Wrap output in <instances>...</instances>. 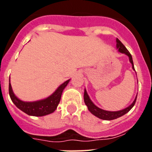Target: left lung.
Masks as SVG:
<instances>
[{"label": "left lung", "instance_id": "1", "mask_svg": "<svg viewBox=\"0 0 152 152\" xmlns=\"http://www.w3.org/2000/svg\"><path fill=\"white\" fill-rule=\"evenodd\" d=\"M116 49H118V51H119V52L123 53V54L126 55V56H128L129 58V61L132 64V69L135 70V68H134L133 61H132V58L131 54H130L129 52V51L127 50V49L125 47V45H123L118 39H116ZM136 98L137 96H135V99L134 100V101L132 102V103L130 104L128 107L125 108L124 110H122L119 111H107L99 108V107H96V106L95 105L94 103H93L92 100L90 99V96H88L86 89H84V103H85L86 106L88 107L90 112H91L93 115H94L95 116L100 118V119H103V120H113V119H117V118L120 117V116H123V115L127 113L134 107V105H135V101H136Z\"/></svg>", "mask_w": 152, "mask_h": 152}]
</instances>
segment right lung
Listing matches in <instances>:
<instances>
[{"label":"right lung","instance_id":"add662e5","mask_svg":"<svg viewBox=\"0 0 152 152\" xmlns=\"http://www.w3.org/2000/svg\"><path fill=\"white\" fill-rule=\"evenodd\" d=\"M69 81L70 79L64 81L56 90V91L52 94L45 99L37 100V101L26 102L23 101L16 96L12 89L10 79H9V94H10L12 102L15 104L17 108L20 109L23 112L29 116H43L52 113L57 109L58 105L61 100L63 90L68 85Z\"/></svg>","mask_w":152,"mask_h":152}]
</instances>
